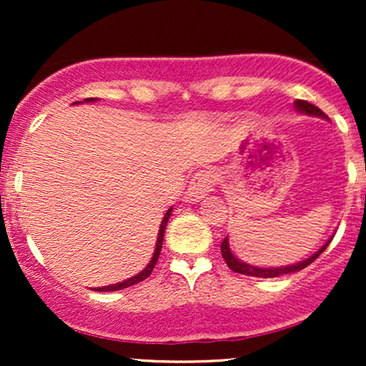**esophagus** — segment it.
I'll return each instance as SVG.
<instances>
[{
  "mask_svg": "<svg viewBox=\"0 0 366 366\" xmlns=\"http://www.w3.org/2000/svg\"><path fill=\"white\" fill-rule=\"evenodd\" d=\"M213 186H215V174H213V172H197L194 177L191 179V182H189L184 199H186V203H197V201L207 197L209 192L213 191Z\"/></svg>",
  "mask_w": 366,
  "mask_h": 366,
  "instance_id": "obj_1",
  "label": "esophagus"
}]
</instances>
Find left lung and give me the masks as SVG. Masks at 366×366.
I'll use <instances>...</instances> for the list:
<instances>
[{
  "instance_id": "obj_1",
  "label": "left lung",
  "mask_w": 366,
  "mask_h": 366,
  "mask_svg": "<svg viewBox=\"0 0 366 366\" xmlns=\"http://www.w3.org/2000/svg\"><path fill=\"white\" fill-rule=\"evenodd\" d=\"M294 108H296L297 113H301V115H310V117H320V119H327L329 120V117L323 113L320 108H317L315 104L308 103V102H303V99H296L294 102ZM330 236L329 241L323 244L320 249L315 251L312 256H308L306 259H301V262L297 263H292V264H285V267H256V264H249V263H244L242 259H239L236 254L232 253V249H230L229 246V237H225L224 241H222V246H220V251H222V256H224L227 267L230 268L232 272H237V274H242V275H251V277H262V279H272V277H279V275H285V274H294V272H300L303 270V268L308 267L310 263H313L315 259L320 256L323 251L327 249V246H329V242L332 241Z\"/></svg>"
}]
</instances>
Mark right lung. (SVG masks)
<instances>
[{"label":"right lung","mask_w":366,"mask_h":366,"mask_svg":"<svg viewBox=\"0 0 366 366\" xmlns=\"http://www.w3.org/2000/svg\"><path fill=\"white\" fill-rule=\"evenodd\" d=\"M86 103H94L98 102V98H87L84 99ZM79 102H75L74 104H77ZM172 215V208L167 209L165 217H163L162 220V225H159V230H158V239H157V247H154V253H153V258H151V262L146 264L144 270H141L139 274L130 277V279L124 280V282H117V284H112V285H104V287H94V291H102V292H108V291H120V289H125L129 287V285H134L137 282H141V280L148 279L151 275V272H153L154 264L158 262V256H159V251H162V244H163V236H165V229H167V222H169V218Z\"/></svg>","instance_id":"obj_1"}]
</instances>
